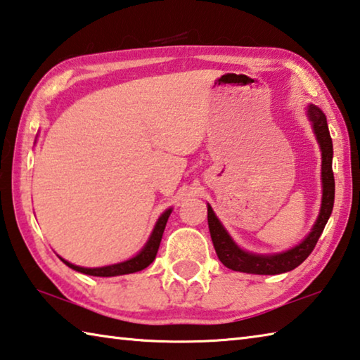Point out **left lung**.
I'll list each match as a JSON object with an SVG mask.
<instances>
[{
  "mask_svg": "<svg viewBox=\"0 0 360 360\" xmlns=\"http://www.w3.org/2000/svg\"><path fill=\"white\" fill-rule=\"evenodd\" d=\"M307 117L311 122V129L316 136V141L321 149V182H322V198L319 216L316 219L313 229L309 233L298 243V245L285 249L283 252L273 254H255L241 249L231 238L230 233L219 221L216 212L208 205V227L211 233L212 245H214L216 254L222 264L230 270L249 273V275H281V273L290 271L297 268L302 262L313 252L319 236L324 230L328 217L333 210L335 200V179L332 172L333 158V144L326 114L316 105L307 106Z\"/></svg>",
  "mask_w": 360,
  "mask_h": 360,
  "instance_id": "left-lung-1",
  "label": "left lung"
}]
</instances>
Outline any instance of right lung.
Segmentation results:
<instances>
[{"label":"right lung","mask_w":360,"mask_h":360,"mask_svg":"<svg viewBox=\"0 0 360 360\" xmlns=\"http://www.w3.org/2000/svg\"><path fill=\"white\" fill-rule=\"evenodd\" d=\"M173 208L165 210L160 214V217L157 219V222L152 229V233L149 235V240L146 241V245L143 246L141 251H139L136 255H133L129 260L119 262V264H112V265H105V266H95V268H89V266H79L71 264V262L65 260L60 257V260L63 262L65 265H68L72 270H76L79 273H84V275L89 276H101V278H109V276H120V275H129V273H136L144 270L146 266H149L152 262H154L158 246H160L162 241V235L163 230H165V225L169 214H172Z\"/></svg>","instance_id":"right-lung-1"}]
</instances>
